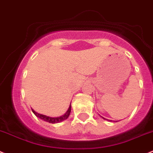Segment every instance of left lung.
Instances as JSON below:
<instances>
[{"instance_id":"1","label":"left lung","mask_w":153,"mask_h":153,"mask_svg":"<svg viewBox=\"0 0 153 153\" xmlns=\"http://www.w3.org/2000/svg\"><path fill=\"white\" fill-rule=\"evenodd\" d=\"M102 118H103V119H104V120H105V118H104V117H102Z\"/></svg>"}]
</instances>
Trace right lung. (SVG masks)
I'll return each mask as SVG.
<instances>
[{
	"instance_id": "add662e5",
	"label": "right lung",
	"mask_w": 153,
	"mask_h": 153,
	"mask_svg": "<svg viewBox=\"0 0 153 153\" xmlns=\"http://www.w3.org/2000/svg\"><path fill=\"white\" fill-rule=\"evenodd\" d=\"M32 111L33 113L35 114L36 116L37 117L40 118L41 120H43L44 121H46V122L49 123H60L61 122V121L65 120H66L68 117H69V114H70V112H71V105L70 106H69L68 111H66V114H65L64 115H63V116L59 117H47L45 116V115H43V114H38V113L34 111L33 109H32Z\"/></svg>"
}]
</instances>
